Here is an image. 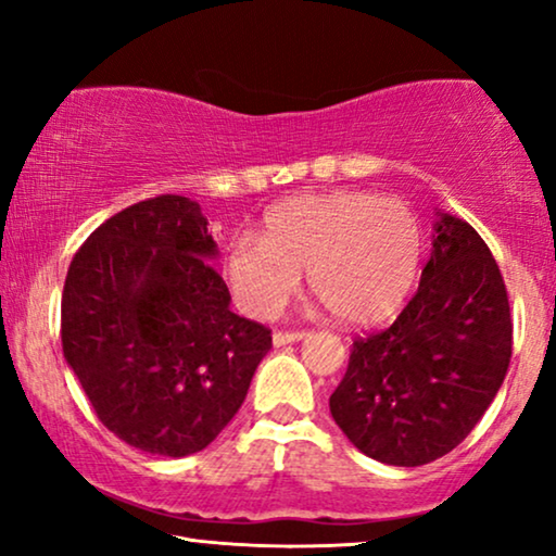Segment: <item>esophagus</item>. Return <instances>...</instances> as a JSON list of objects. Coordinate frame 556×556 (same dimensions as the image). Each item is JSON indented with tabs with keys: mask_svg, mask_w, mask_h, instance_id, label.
Listing matches in <instances>:
<instances>
[{
	"mask_svg": "<svg viewBox=\"0 0 556 556\" xmlns=\"http://www.w3.org/2000/svg\"><path fill=\"white\" fill-rule=\"evenodd\" d=\"M306 331H276L273 333V344L276 346H286V344H295V341L306 339Z\"/></svg>",
	"mask_w": 556,
	"mask_h": 556,
	"instance_id": "1",
	"label": "esophagus"
}]
</instances>
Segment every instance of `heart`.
<instances>
[{
    "label": "heart",
    "instance_id": "b5f03b06",
    "mask_svg": "<svg viewBox=\"0 0 556 556\" xmlns=\"http://www.w3.org/2000/svg\"><path fill=\"white\" fill-rule=\"evenodd\" d=\"M425 232L405 202L359 189L293 197L265 212L261 240L227 248L223 276L238 306L276 318L308 286L339 321L369 326L405 306L420 278Z\"/></svg>",
    "mask_w": 556,
    "mask_h": 556
}]
</instances>
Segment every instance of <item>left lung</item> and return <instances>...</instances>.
Instances as JSON below:
<instances>
[{"instance_id":"1","label":"left lung","mask_w":556,"mask_h":556,"mask_svg":"<svg viewBox=\"0 0 556 556\" xmlns=\"http://www.w3.org/2000/svg\"><path fill=\"white\" fill-rule=\"evenodd\" d=\"M511 311L489 245L438 212L420 288L390 329L356 339L329 407L364 455L415 468L463 443L511 362Z\"/></svg>"}]
</instances>
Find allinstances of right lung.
Masks as SVG:
<instances>
[{"label": "right lung", "instance_id": "1", "mask_svg": "<svg viewBox=\"0 0 556 556\" xmlns=\"http://www.w3.org/2000/svg\"><path fill=\"white\" fill-rule=\"evenodd\" d=\"M200 204L162 194L90 232L67 268L60 337L98 420L131 447L200 453L238 413L270 331L230 311Z\"/></svg>", "mask_w": 556, "mask_h": 556}]
</instances>
